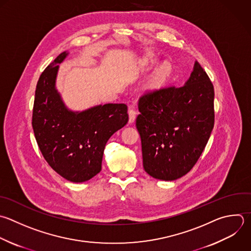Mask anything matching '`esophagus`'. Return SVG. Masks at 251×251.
<instances>
[{
    "instance_id": "obj_1",
    "label": "esophagus",
    "mask_w": 251,
    "mask_h": 251,
    "mask_svg": "<svg viewBox=\"0 0 251 251\" xmlns=\"http://www.w3.org/2000/svg\"><path fill=\"white\" fill-rule=\"evenodd\" d=\"M128 116H129V123L132 124L135 121L136 118V111L133 108H129L128 110Z\"/></svg>"
}]
</instances>
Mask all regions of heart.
Segmentation results:
<instances>
[{
    "label": "heart",
    "mask_w": 251,
    "mask_h": 251,
    "mask_svg": "<svg viewBox=\"0 0 251 251\" xmlns=\"http://www.w3.org/2000/svg\"><path fill=\"white\" fill-rule=\"evenodd\" d=\"M153 61H154V56L152 54H148L147 56L144 57V59L142 61V64L147 66V65L152 64ZM170 72H171L170 64L169 63L162 64L160 66V68L157 70V72L155 73V75L148 81V83H147L148 87L153 88V89L160 87L165 82V80L167 79L168 75H170Z\"/></svg>",
    "instance_id": "b5f03b06"
}]
</instances>
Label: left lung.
Instances as JSON below:
<instances>
[{
	"label": "left lung",
	"mask_w": 251,
	"mask_h": 251,
	"mask_svg": "<svg viewBox=\"0 0 251 251\" xmlns=\"http://www.w3.org/2000/svg\"><path fill=\"white\" fill-rule=\"evenodd\" d=\"M136 127L143 168L151 176L175 180L186 175L202 154L214 127V86L195 62L183 86L144 93Z\"/></svg>",
	"instance_id": "obj_1"
}]
</instances>
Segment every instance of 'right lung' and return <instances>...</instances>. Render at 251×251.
I'll list each match as a JSON object with an SVG mask.
<instances>
[{"label":"right lung","mask_w":251,"mask_h":251,"mask_svg":"<svg viewBox=\"0 0 251 251\" xmlns=\"http://www.w3.org/2000/svg\"><path fill=\"white\" fill-rule=\"evenodd\" d=\"M67 56V52L60 54L39 77L32 127L50 167L70 181L83 182L100 173L107 141L128 122L127 106L105 104L70 111L56 89L58 64Z\"/></svg>","instance_id":"obj_1"}]
</instances>
